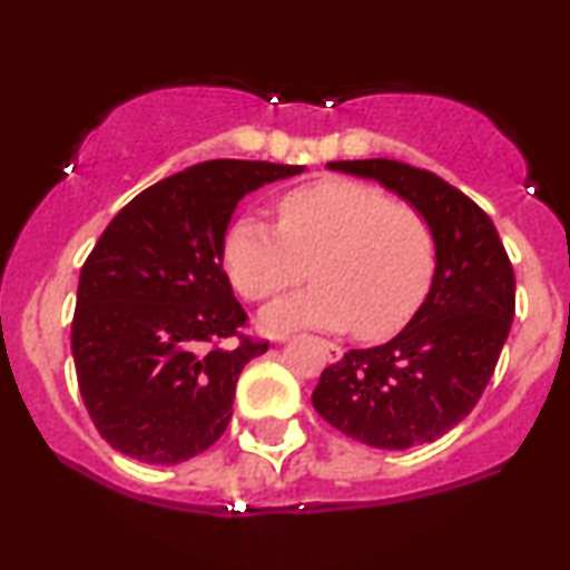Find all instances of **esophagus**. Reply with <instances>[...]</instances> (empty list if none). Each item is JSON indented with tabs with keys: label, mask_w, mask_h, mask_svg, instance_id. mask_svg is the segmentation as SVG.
I'll use <instances>...</instances> for the list:
<instances>
[{
	"label": "esophagus",
	"mask_w": 570,
	"mask_h": 570,
	"mask_svg": "<svg viewBox=\"0 0 570 570\" xmlns=\"http://www.w3.org/2000/svg\"><path fill=\"white\" fill-rule=\"evenodd\" d=\"M321 347H324V353H326L328 361H340L342 358V347L337 345V342L324 340V342H321Z\"/></svg>",
	"instance_id": "esophagus-1"
}]
</instances>
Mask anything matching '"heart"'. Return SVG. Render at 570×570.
I'll list each match as a JSON object with an SVG mask.
<instances>
[{
  "mask_svg": "<svg viewBox=\"0 0 570 570\" xmlns=\"http://www.w3.org/2000/svg\"><path fill=\"white\" fill-rule=\"evenodd\" d=\"M278 228L255 215L233 219L223 267L244 299L263 303L307 276L311 289L263 313L267 332L347 328L363 340L401 328L435 276L430 219L376 185L328 177L278 198Z\"/></svg>",
  "mask_w": 570,
  "mask_h": 570,
  "instance_id": "heart-1",
  "label": "heart"
}]
</instances>
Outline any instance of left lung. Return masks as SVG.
<instances>
[{"instance_id":"obj_1","label":"left lung","mask_w":570,"mask_h":570,"mask_svg":"<svg viewBox=\"0 0 570 570\" xmlns=\"http://www.w3.org/2000/svg\"><path fill=\"white\" fill-rule=\"evenodd\" d=\"M328 169L382 183L420 209L435 230L438 263L409 326L326 366L313 406L374 449L433 443L475 409L497 368L515 315L512 263L491 217L443 177L393 159L328 161Z\"/></svg>"}]
</instances>
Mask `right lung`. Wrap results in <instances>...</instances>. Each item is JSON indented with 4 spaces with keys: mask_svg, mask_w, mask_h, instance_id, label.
Wrapping results in <instances>:
<instances>
[{
    "mask_svg": "<svg viewBox=\"0 0 570 570\" xmlns=\"http://www.w3.org/2000/svg\"><path fill=\"white\" fill-rule=\"evenodd\" d=\"M305 167L215 159L164 177L116 215L81 265L71 351L98 433L146 464L207 451L230 422L242 368L267 342L223 271L236 204ZM239 342L225 348L223 341Z\"/></svg>",
    "mask_w": 570,
    "mask_h": 570,
    "instance_id": "add662e5",
    "label": "right lung"
}]
</instances>
